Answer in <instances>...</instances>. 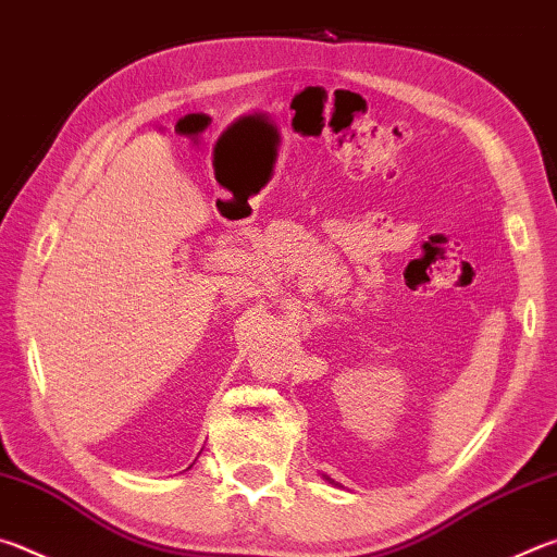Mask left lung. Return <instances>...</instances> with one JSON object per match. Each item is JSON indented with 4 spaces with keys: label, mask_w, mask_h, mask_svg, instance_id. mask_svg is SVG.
<instances>
[{
    "label": "left lung",
    "mask_w": 557,
    "mask_h": 557,
    "mask_svg": "<svg viewBox=\"0 0 557 557\" xmlns=\"http://www.w3.org/2000/svg\"><path fill=\"white\" fill-rule=\"evenodd\" d=\"M324 479H326V482H329V484H332V479H329V476H324Z\"/></svg>",
    "instance_id": "8db88e82"
}]
</instances>
